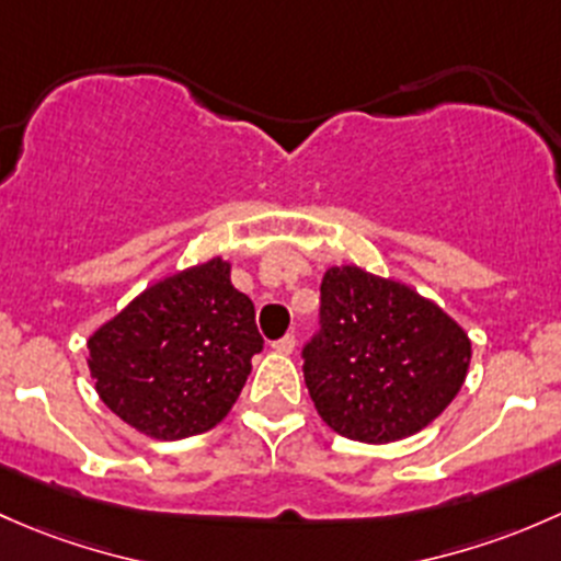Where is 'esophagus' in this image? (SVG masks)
Wrapping results in <instances>:
<instances>
[{
	"label": "esophagus",
	"instance_id": "obj_1",
	"mask_svg": "<svg viewBox=\"0 0 561 561\" xmlns=\"http://www.w3.org/2000/svg\"><path fill=\"white\" fill-rule=\"evenodd\" d=\"M273 348L278 351V354H286V356L294 354V348H297V337H294V334H286V337L275 340Z\"/></svg>",
	"mask_w": 561,
	"mask_h": 561
}]
</instances>
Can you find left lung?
Instances as JSON below:
<instances>
[{
    "label": "left lung",
    "mask_w": 561,
    "mask_h": 561,
    "mask_svg": "<svg viewBox=\"0 0 561 561\" xmlns=\"http://www.w3.org/2000/svg\"><path fill=\"white\" fill-rule=\"evenodd\" d=\"M321 334L305 348V386L329 430L397 443L459 394L472 359L465 329L408 283L359 264L327 267Z\"/></svg>",
    "instance_id": "left-lung-1"
}]
</instances>
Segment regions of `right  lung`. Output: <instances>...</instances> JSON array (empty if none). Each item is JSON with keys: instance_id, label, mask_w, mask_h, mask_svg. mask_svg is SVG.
Instances as JSON below:
<instances>
[{"instance_id": "obj_1", "label": "right lung", "mask_w": 561, "mask_h": 561, "mask_svg": "<svg viewBox=\"0 0 561 561\" xmlns=\"http://www.w3.org/2000/svg\"><path fill=\"white\" fill-rule=\"evenodd\" d=\"M224 256L164 275L89 337L100 400L153 440L202 435L227 419L264 345L256 310Z\"/></svg>"}]
</instances>
